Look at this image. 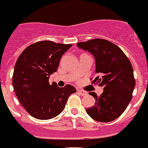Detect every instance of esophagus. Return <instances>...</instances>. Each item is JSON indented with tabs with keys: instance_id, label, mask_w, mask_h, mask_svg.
Returning a JSON list of instances; mask_svg holds the SVG:
<instances>
[{
	"instance_id": "34e87169",
	"label": "esophagus",
	"mask_w": 148,
	"mask_h": 148,
	"mask_svg": "<svg viewBox=\"0 0 148 148\" xmlns=\"http://www.w3.org/2000/svg\"><path fill=\"white\" fill-rule=\"evenodd\" d=\"M77 92H78V93H79L80 95H82V96H85V95L88 94L87 92L84 91V90H81V89H77Z\"/></svg>"
}]
</instances>
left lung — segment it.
I'll list each match as a JSON object with an SVG mask.
<instances>
[{
    "mask_svg": "<svg viewBox=\"0 0 148 148\" xmlns=\"http://www.w3.org/2000/svg\"><path fill=\"white\" fill-rule=\"evenodd\" d=\"M77 46L94 56L96 72L99 75L92 84L103 88L99 96L89 92L96 99V103L86 112L96 121H113L122 115L132 99L136 84L132 65L121 49L104 39L79 42Z\"/></svg>",
    "mask_w": 148,
    "mask_h": 148,
    "instance_id": "obj_1",
    "label": "left lung"
}]
</instances>
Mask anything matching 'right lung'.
Masks as SVG:
<instances>
[{
	"label": "right lung",
	"mask_w": 148,
	"mask_h": 148,
	"mask_svg": "<svg viewBox=\"0 0 148 148\" xmlns=\"http://www.w3.org/2000/svg\"><path fill=\"white\" fill-rule=\"evenodd\" d=\"M72 44L42 40L28 46L16 62L12 84L17 99L30 116L50 119L64 109L69 96L76 92L70 84L59 88L49 84V76L56 72L61 56Z\"/></svg>",
	"instance_id": "add662e5"
}]
</instances>
